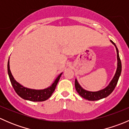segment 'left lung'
Returning a JSON list of instances; mask_svg holds the SVG:
<instances>
[{
  "label": "left lung",
  "mask_w": 129,
  "mask_h": 129,
  "mask_svg": "<svg viewBox=\"0 0 129 129\" xmlns=\"http://www.w3.org/2000/svg\"><path fill=\"white\" fill-rule=\"evenodd\" d=\"M110 42L114 44V46L116 48L117 58V67L115 75H114V77L112 79L109 85L104 89L100 90L97 91V92H91V91H88L83 89L80 86V84H79L77 80L75 79V87L77 92L79 93V94L82 97L84 98L85 99L88 100V101H98V100L107 97L113 92V90L115 89V86H116L118 82L119 77H120L121 74V71H122V63H121L120 57H119V50H118L116 45L112 40H110Z\"/></svg>",
  "instance_id": "obj_1"
}]
</instances>
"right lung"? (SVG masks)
I'll return each mask as SVG.
<instances>
[{
	"mask_svg": "<svg viewBox=\"0 0 129 129\" xmlns=\"http://www.w3.org/2000/svg\"><path fill=\"white\" fill-rule=\"evenodd\" d=\"M7 71H8V74L10 82H11L12 85L16 93L23 99L33 101V102H42V101H45L50 98L53 92L55 90L57 83L60 78L61 75L62 74V73L59 74L55 79V80H54V82L52 83V84L49 87L42 90H36L25 87L15 80L10 70L9 59L8 63H7Z\"/></svg>",
	"mask_w": 129,
	"mask_h": 129,
	"instance_id": "right-lung-1",
	"label": "right lung"
}]
</instances>
